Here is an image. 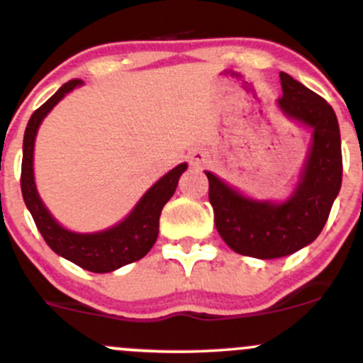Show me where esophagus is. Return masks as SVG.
<instances>
[{"instance_id": "obj_1", "label": "esophagus", "mask_w": 363, "mask_h": 363, "mask_svg": "<svg viewBox=\"0 0 363 363\" xmlns=\"http://www.w3.org/2000/svg\"><path fill=\"white\" fill-rule=\"evenodd\" d=\"M189 161H191V164L195 168H202L208 161V156L205 155L203 151H195V152H191V156H189Z\"/></svg>"}]
</instances>
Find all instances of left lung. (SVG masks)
Masks as SVG:
<instances>
[{
    "label": "left lung",
    "instance_id": "8db88e82",
    "mask_svg": "<svg viewBox=\"0 0 363 363\" xmlns=\"http://www.w3.org/2000/svg\"><path fill=\"white\" fill-rule=\"evenodd\" d=\"M277 108L311 130L298 181L281 200L252 199L205 170L214 225L230 250L259 259L294 255L321 233L342 182L339 123L334 108L288 73L281 72Z\"/></svg>",
    "mask_w": 363,
    "mask_h": 363
}]
</instances>
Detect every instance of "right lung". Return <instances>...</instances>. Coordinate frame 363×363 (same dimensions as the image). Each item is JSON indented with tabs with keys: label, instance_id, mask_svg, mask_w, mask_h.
Masks as SVG:
<instances>
[{
	"label": "right lung",
	"instance_id": "obj_1",
	"mask_svg": "<svg viewBox=\"0 0 363 363\" xmlns=\"http://www.w3.org/2000/svg\"><path fill=\"white\" fill-rule=\"evenodd\" d=\"M82 80H69L63 84L45 104L33 112L24 131L23 142V170H21V189L28 211L31 212L42 237L56 255L63 256L68 262L89 270V272L105 274L121 267L144 258L155 246L160 232V216L164 203L172 199L179 184V179L184 174L188 163H181L172 168L168 174L158 179L147 191L142 195L137 205L123 221L116 223L111 228L100 232H73L65 228L50 214L43 200L40 199L35 182V140L40 124L49 112L72 93L75 87L82 86Z\"/></svg>",
	"mask_w": 363,
	"mask_h": 363
}]
</instances>
